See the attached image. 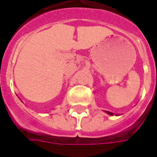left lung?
I'll list each match as a JSON object with an SVG mask.
<instances>
[{
    "instance_id": "obj_1",
    "label": "left lung",
    "mask_w": 157,
    "mask_h": 157,
    "mask_svg": "<svg viewBox=\"0 0 157 157\" xmlns=\"http://www.w3.org/2000/svg\"><path fill=\"white\" fill-rule=\"evenodd\" d=\"M107 113L109 115H111V116H112V115H113V113H111V112H109V111H107Z\"/></svg>"
}]
</instances>
